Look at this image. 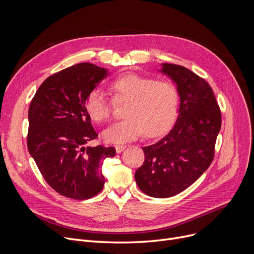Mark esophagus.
<instances>
[{"instance_id":"34e87169","label":"esophagus","mask_w":254,"mask_h":254,"mask_svg":"<svg viewBox=\"0 0 254 254\" xmlns=\"http://www.w3.org/2000/svg\"><path fill=\"white\" fill-rule=\"evenodd\" d=\"M125 149H126V146L125 145H116L115 146V150H116L117 153L123 152Z\"/></svg>"}]
</instances>
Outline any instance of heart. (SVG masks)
I'll return each instance as SVG.
<instances>
[{
	"instance_id": "heart-1",
	"label": "heart",
	"mask_w": 254,
	"mask_h": 254,
	"mask_svg": "<svg viewBox=\"0 0 254 254\" xmlns=\"http://www.w3.org/2000/svg\"><path fill=\"white\" fill-rule=\"evenodd\" d=\"M109 89L114 103L127 104L124 113L127 118L103 131L106 142L120 144L132 141L145 131L149 137L157 136L171 126L176 116L178 93L167 80L128 73L112 80ZM113 102L100 89H93L86 98L85 108L92 120L103 123L110 118Z\"/></svg>"
}]
</instances>
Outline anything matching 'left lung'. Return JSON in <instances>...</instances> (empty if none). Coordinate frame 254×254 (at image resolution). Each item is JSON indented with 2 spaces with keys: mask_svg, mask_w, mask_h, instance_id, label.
<instances>
[{
  "mask_svg": "<svg viewBox=\"0 0 254 254\" xmlns=\"http://www.w3.org/2000/svg\"><path fill=\"white\" fill-rule=\"evenodd\" d=\"M161 72L177 84L179 114L163 139L142 148L145 161L135 179L144 193L164 198L190 188L209 168L214 158L221 113L205 79L174 64H163Z\"/></svg>",
  "mask_w": 254,
  "mask_h": 254,
  "instance_id": "obj_1",
  "label": "left lung"
}]
</instances>
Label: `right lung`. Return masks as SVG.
Here are the masks:
<instances>
[{"instance_id": "1", "label": "right lung", "mask_w": 254, "mask_h": 254, "mask_svg": "<svg viewBox=\"0 0 254 254\" xmlns=\"http://www.w3.org/2000/svg\"><path fill=\"white\" fill-rule=\"evenodd\" d=\"M108 75L89 63L69 66L40 85L29 108L28 148L45 181L74 199L98 194L105 183L102 162L115 148L85 144L98 138L85 108L88 93Z\"/></svg>"}]
</instances>
